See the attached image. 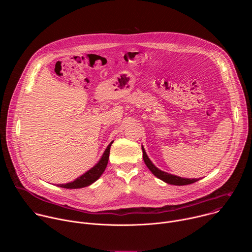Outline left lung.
Segmentation results:
<instances>
[{
    "mask_svg": "<svg viewBox=\"0 0 252 252\" xmlns=\"http://www.w3.org/2000/svg\"><path fill=\"white\" fill-rule=\"evenodd\" d=\"M141 150H142V158H143V160H145V163L147 164V166L149 167V169H150L157 177H158L159 179H161V181H163L164 183L169 184V185H173V186H188V185L193 184V183H195V182L198 181L197 178H183V177H179V176H176V175H172V174H169V173H167V172H164V171L159 170V169L157 168V167L153 164V162L150 160L149 157H148L147 154H146L145 149H143V148L141 147Z\"/></svg>",
    "mask_w": 252,
    "mask_h": 252,
    "instance_id": "left-lung-1",
    "label": "left lung"
}]
</instances>
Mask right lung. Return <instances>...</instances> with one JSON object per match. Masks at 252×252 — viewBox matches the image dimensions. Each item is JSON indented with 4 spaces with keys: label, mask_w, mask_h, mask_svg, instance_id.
<instances>
[{
    "label": "right lung",
    "mask_w": 252,
    "mask_h": 252,
    "mask_svg": "<svg viewBox=\"0 0 252 252\" xmlns=\"http://www.w3.org/2000/svg\"><path fill=\"white\" fill-rule=\"evenodd\" d=\"M114 141H112L109 147L106 148V150L104 151L100 160L89 171H87L85 174H83L82 176L78 177L76 181H74L73 183L69 184H65V185H59L60 188H63V189H82L85 187H88L90 185H92L93 183H94L96 179L102 174V172L104 171L107 162H109V157H110V150H111V146Z\"/></svg>",
    "instance_id": "obj_1"
}]
</instances>
